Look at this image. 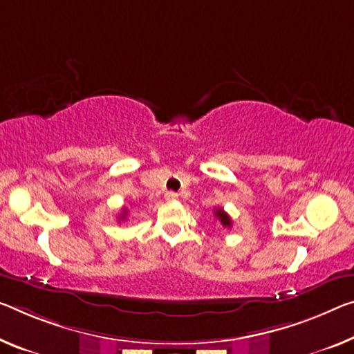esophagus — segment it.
Here are the masks:
<instances>
[{
    "label": "esophagus",
    "instance_id": "esophagus-1",
    "mask_svg": "<svg viewBox=\"0 0 354 354\" xmlns=\"http://www.w3.org/2000/svg\"><path fill=\"white\" fill-rule=\"evenodd\" d=\"M177 198H178V194L174 193V192H166V194H165L166 201H176Z\"/></svg>",
    "mask_w": 354,
    "mask_h": 354
}]
</instances>
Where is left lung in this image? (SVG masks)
<instances>
[{"instance_id": "obj_1", "label": "left lung", "mask_w": 354, "mask_h": 354, "mask_svg": "<svg viewBox=\"0 0 354 354\" xmlns=\"http://www.w3.org/2000/svg\"><path fill=\"white\" fill-rule=\"evenodd\" d=\"M215 216H216V218H218V221L221 223L223 227H231V226H232L231 216L227 215L226 212L223 210V209H216V210H215Z\"/></svg>"}]
</instances>
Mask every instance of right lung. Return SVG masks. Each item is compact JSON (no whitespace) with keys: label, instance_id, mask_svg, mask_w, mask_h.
<instances>
[{"label":"right lung","instance_id":"add662e5","mask_svg":"<svg viewBox=\"0 0 354 354\" xmlns=\"http://www.w3.org/2000/svg\"><path fill=\"white\" fill-rule=\"evenodd\" d=\"M127 215H128V209H127V207H123V212H122V215H120V220H124V218H127Z\"/></svg>","mask_w":354,"mask_h":354}]
</instances>
